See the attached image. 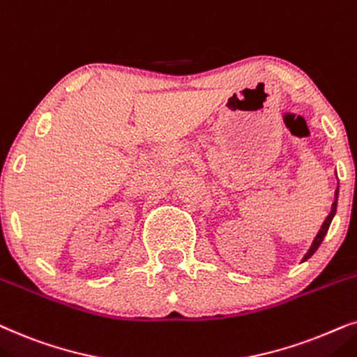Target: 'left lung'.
Masks as SVG:
<instances>
[{
	"label": "left lung",
	"instance_id": "left-lung-1",
	"mask_svg": "<svg viewBox=\"0 0 357 357\" xmlns=\"http://www.w3.org/2000/svg\"><path fill=\"white\" fill-rule=\"evenodd\" d=\"M336 207H338V188H336V191H335V201H333V204H331V211H330V213H328V217L325 218V222H323L320 231H318L317 236H315V240H313L310 250L307 251L305 256H303V258H302V261H307L308 258H310V256L318 250V246L321 245V241H323V238H325L328 228H330L331 220H333V217H335V213H336Z\"/></svg>",
	"mask_w": 357,
	"mask_h": 357
}]
</instances>
